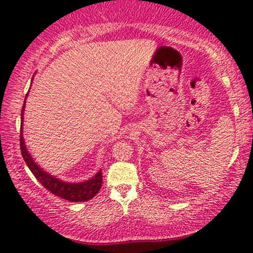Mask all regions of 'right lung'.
<instances>
[{
    "label": "right lung",
    "instance_id": "obj_1",
    "mask_svg": "<svg viewBox=\"0 0 253 253\" xmlns=\"http://www.w3.org/2000/svg\"><path fill=\"white\" fill-rule=\"evenodd\" d=\"M33 80V77H32ZM28 97V95H26ZM26 97L24 100V105L22 109V123H21V151L22 156L24 158L26 166L29 169L32 171L35 177L40 181V184L43 187L47 188L50 193L55 194L56 197L62 198L68 201H73V203H82V201H86L92 199L95 195L98 193L100 187L103 184V176L102 170H99L95 176L90 179L80 181V183H69V181H65L59 179L55 176L46 172L42 168H40L38 164L36 163L31 154L29 153L25 146V140L23 137V116H24V109H25V102Z\"/></svg>",
    "mask_w": 253,
    "mask_h": 253
}]
</instances>
